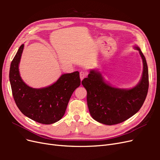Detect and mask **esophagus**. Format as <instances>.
I'll return each mask as SVG.
<instances>
[{
    "mask_svg": "<svg viewBox=\"0 0 160 160\" xmlns=\"http://www.w3.org/2000/svg\"><path fill=\"white\" fill-rule=\"evenodd\" d=\"M87 75V73L85 72H84V71H81L80 72V79H81V80L82 81L83 80L85 77V76Z\"/></svg>",
    "mask_w": 160,
    "mask_h": 160,
    "instance_id": "obj_1",
    "label": "esophagus"
}]
</instances>
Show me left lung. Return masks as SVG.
<instances>
[{
    "label": "left lung",
    "mask_w": 160,
    "mask_h": 160,
    "mask_svg": "<svg viewBox=\"0 0 160 160\" xmlns=\"http://www.w3.org/2000/svg\"><path fill=\"white\" fill-rule=\"evenodd\" d=\"M143 61L141 79L130 89L118 88L105 81L98 70H90L88 77L82 81L87 90L89 113L97 122L108 125L122 123L132 117L142 108L148 91L149 75L147 62L137 45Z\"/></svg>",
    "instance_id": "obj_1"
}]
</instances>
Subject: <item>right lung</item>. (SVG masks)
I'll return each instance as SVG.
<instances>
[{"label":"right lung","mask_w":160,"mask_h":160,"mask_svg":"<svg viewBox=\"0 0 160 160\" xmlns=\"http://www.w3.org/2000/svg\"><path fill=\"white\" fill-rule=\"evenodd\" d=\"M22 44L11 62L9 80L18 108L28 118L42 124H52L64 115L73 91L81 85L79 71L61 75L52 85L32 88L22 79L19 72Z\"/></svg>","instance_id":"obj_1"}]
</instances>
